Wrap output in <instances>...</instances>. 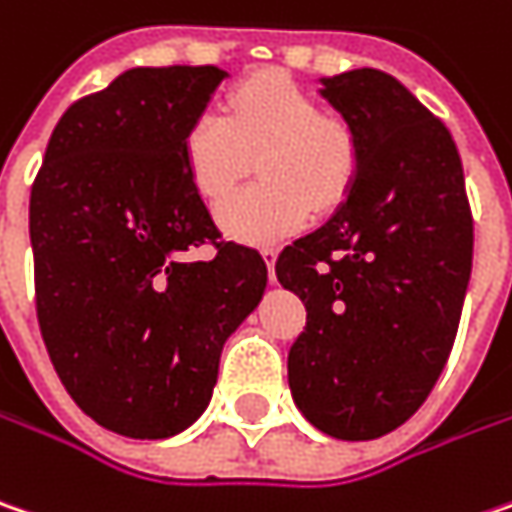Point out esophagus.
I'll return each mask as SVG.
<instances>
[{"mask_svg":"<svg viewBox=\"0 0 512 512\" xmlns=\"http://www.w3.org/2000/svg\"><path fill=\"white\" fill-rule=\"evenodd\" d=\"M260 255H263V260H266V266H269V281L275 284L278 278H275V257H278V252H275V246H263L260 249Z\"/></svg>","mask_w":512,"mask_h":512,"instance_id":"1","label":"esophagus"}]
</instances>
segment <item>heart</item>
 <instances>
[{
	"label": "heart",
	"mask_w": 512,
	"mask_h": 512,
	"mask_svg": "<svg viewBox=\"0 0 512 512\" xmlns=\"http://www.w3.org/2000/svg\"><path fill=\"white\" fill-rule=\"evenodd\" d=\"M263 182L246 185L217 208L228 234L272 243L316 208L336 205L356 173V138L345 121L318 115V104L284 77H255L231 92L226 115L199 112L185 130L182 156L194 188L220 199L243 176L249 156Z\"/></svg>",
	"instance_id": "b5f03b06"
}]
</instances>
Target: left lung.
<instances>
[{
  "instance_id": "obj_1",
  "label": "left lung",
  "mask_w": 512,
  "mask_h": 512,
  "mask_svg": "<svg viewBox=\"0 0 512 512\" xmlns=\"http://www.w3.org/2000/svg\"><path fill=\"white\" fill-rule=\"evenodd\" d=\"M318 86L353 130L356 173L330 220L275 266L307 307L289 391L318 432L374 440L426 403L449 359L472 214L449 130L397 77L353 69Z\"/></svg>"
}]
</instances>
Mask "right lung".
<instances>
[{
	"label": "right lung",
	"mask_w": 512,
	"mask_h": 512,
	"mask_svg": "<svg viewBox=\"0 0 512 512\" xmlns=\"http://www.w3.org/2000/svg\"><path fill=\"white\" fill-rule=\"evenodd\" d=\"M217 66H138L66 109L31 188L37 318L83 414L124 437L185 432L228 336L266 292L255 249L220 240L182 141ZM205 242L215 255L193 257Z\"/></svg>",
	"instance_id": "1"
}]
</instances>
